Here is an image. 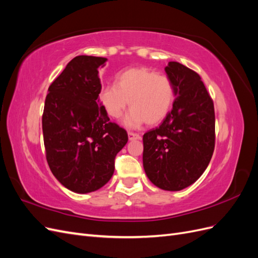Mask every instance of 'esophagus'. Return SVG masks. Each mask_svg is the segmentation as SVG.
<instances>
[{"label": "esophagus", "mask_w": 258, "mask_h": 258, "mask_svg": "<svg viewBox=\"0 0 258 258\" xmlns=\"http://www.w3.org/2000/svg\"><path fill=\"white\" fill-rule=\"evenodd\" d=\"M128 137H129V140H138V139H141V136H140L139 134H135V132H128Z\"/></svg>", "instance_id": "esophagus-1"}]
</instances>
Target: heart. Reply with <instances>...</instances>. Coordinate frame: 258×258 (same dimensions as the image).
Returning a JSON list of instances; mask_svg holds the SVG:
<instances>
[{
	"instance_id": "heart-1",
	"label": "heart",
	"mask_w": 258,
	"mask_h": 258,
	"mask_svg": "<svg viewBox=\"0 0 258 258\" xmlns=\"http://www.w3.org/2000/svg\"><path fill=\"white\" fill-rule=\"evenodd\" d=\"M174 100L175 87L170 77L144 67L124 70L116 76L115 85L106 86L100 93L102 107L114 119L120 118L130 102L132 111L124 119L130 128L160 123Z\"/></svg>"
}]
</instances>
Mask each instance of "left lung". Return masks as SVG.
Masks as SVG:
<instances>
[{
	"label": "left lung",
	"instance_id": "8db88e82",
	"mask_svg": "<svg viewBox=\"0 0 258 258\" xmlns=\"http://www.w3.org/2000/svg\"><path fill=\"white\" fill-rule=\"evenodd\" d=\"M165 70L177 98L160 126L143 136V167L154 185L177 191L196 182L212 158L215 113L197 72L174 61Z\"/></svg>",
	"mask_w": 258,
	"mask_h": 258
}]
</instances>
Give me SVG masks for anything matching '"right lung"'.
Returning a JSON list of instances; mask_svg holds the SVG:
<instances>
[{
	"instance_id": "obj_1",
	"label": "right lung",
	"mask_w": 258,
	"mask_h": 258,
	"mask_svg": "<svg viewBox=\"0 0 258 258\" xmlns=\"http://www.w3.org/2000/svg\"><path fill=\"white\" fill-rule=\"evenodd\" d=\"M106 58L77 56L48 88L42 116L46 160L68 189L79 194L105 185L128 134L110 121L100 102V67Z\"/></svg>"
}]
</instances>
